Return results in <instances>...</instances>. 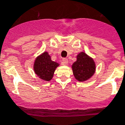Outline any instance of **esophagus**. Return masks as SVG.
Here are the masks:
<instances>
[{
	"mask_svg": "<svg viewBox=\"0 0 125 125\" xmlns=\"http://www.w3.org/2000/svg\"><path fill=\"white\" fill-rule=\"evenodd\" d=\"M63 65H67L68 64V60L67 58H63L62 60Z\"/></svg>",
	"mask_w": 125,
	"mask_h": 125,
	"instance_id": "esophagus-1",
	"label": "esophagus"
}]
</instances>
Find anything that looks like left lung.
I'll return each instance as SVG.
<instances>
[{
    "label": "left lung",
    "instance_id": "8db88e82",
    "mask_svg": "<svg viewBox=\"0 0 125 125\" xmlns=\"http://www.w3.org/2000/svg\"><path fill=\"white\" fill-rule=\"evenodd\" d=\"M71 67L74 78L82 82L90 79L96 71V64L93 58L83 51L77 54L76 61L73 63Z\"/></svg>",
    "mask_w": 125,
    "mask_h": 125
}]
</instances>
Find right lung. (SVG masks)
Wrapping results in <instances>:
<instances>
[{
	"mask_svg": "<svg viewBox=\"0 0 125 125\" xmlns=\"http://www.w3.org/2000/svg\"><path fill=\"white\" fill-rule=\"evenodd\" d=\"M60 63L51 60V55L45 51L36 57L33 67L35 74L44 81H50L52 79L56 69Z\"/></svg>",
	"mask_w": 125,
	"mask_h": 125,
	"instance_id": "1",
	"label": "right lung"
}]
</instances>
